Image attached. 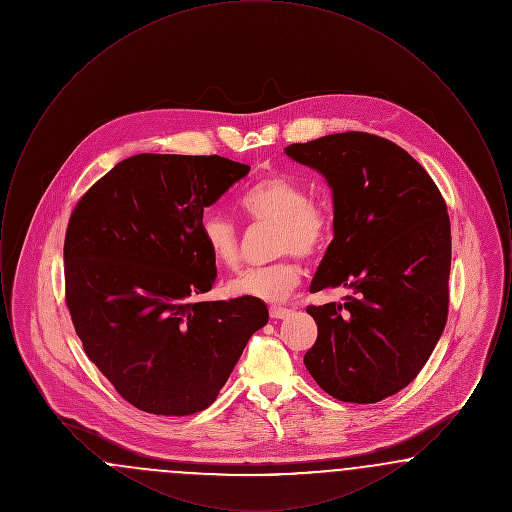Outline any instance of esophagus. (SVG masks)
I'll use <instances>...</instances> for the list:
<instances>
[{
  "instance_id": "34e87169",
  "label": "esophagus",
  "mask_w": 512,
  "mask_h": 512,
  "mask_svg": "<svg viewBox=\"0 0 512 512\" xmlns=\"http://www.w3.org/2000/svg\"><path fill=\"white\" fill-rule=\"evenodd\" d=\"M268 313H270V317L280 320V318L288 317L292 311L286 309V307H280V305H272V307L268 309Z\"/></svg>"
}]
</instances>
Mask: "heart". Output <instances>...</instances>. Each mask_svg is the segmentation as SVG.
<instances>
[{
    "label": "heart",
    "mask_w": 512,
    "mask_h": 512,
    "mask_svg": "<svg viewBox=\"0 0 512 512\" xmlns=\"http://www.w3.org/2000/svg\"><path fill=\"white\" fill-rule=\"evenodd\" d=\"M240 209L255 224L272 226V253L286 255L267 267L245 268L224 284L230 297L280 301L299 284L301 268L293 252L313 259L326 251L334 236V217L324 201L307 197V190L288 176L272 174L253 182L240 195ZM201 240L222 267L240 261V230L220 211H207L199 222Z\"/></svg>",
    "instance_id": "1"
}]
</instances>
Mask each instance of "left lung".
<instances>
[{"label": "left lung", "instance_id": "1", "mask_svg": "<svg viewBox=\"0 0 512 512\" xmlns=\"http://www.w3.org/2000/svg\"><path fill=\"white\" fill-rule=\"evenodd\" d=\"M286 155L320 172L334 197V240L311 292L351 290L307 307L318 336L303 363L340 401H382L413 382L447 322V205L420 163L374 134H330Z\"/></svg>", "mask_w": 512, "mask_h": 512}]
</instances>
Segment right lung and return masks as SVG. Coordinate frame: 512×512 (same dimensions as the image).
Segmentation results:
<instances>
[{"label": "right lung", "mask_w": 512, "mask_h": 512, "mask_svg": "<svg viewBox=\"0 0 512 512\" xmlns=\"http://www.w3.org/2000/svg\"><path fill=\"white\" fill-rule=\"evenodd\" d=\"M249 167L219 155L140 153L76 203L65 236V297L88 359L140 411L207 409L249 338L268 322L257 297L197 301L217 280L203 209Z\"/></svg>", "instance_id": "obj_1"}]
</instances>
